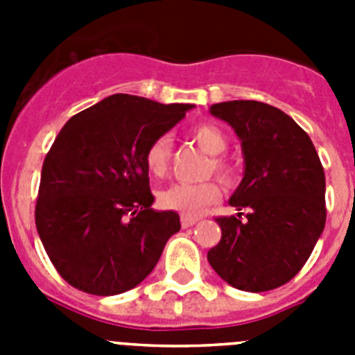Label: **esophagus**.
Segmentation results:
<instances>
[{"label": "esophagus", "instance_id": "1", "mask_svg": "<svg viewBox=\"0 0 355 355\" xmlns=\"http://www.w3.org/2000/svg\"><path fill=\"white\" fill-rule=\"evenodd\" d=\"M199 220V218H197V216H181V225H183L184 229L187 227H192L193 224H196V222Z\"/></svg>", "mask_w": 355, "mask_h": 355}]
</instances>
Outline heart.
Returning <instances> with one entry per match:
<instances>
[{
  "label": "heart",
  "instance_id": "heart-1",
  "mask_svg": "<svg viewBox=\"0 0 355 355\" xmlns=\"http://www.w3.org/2000/svg\"><path fill=\"white\" fill-rule=\"evenodd\" d=\"M192 139L199 144L202 150L211 155L208 163V172H215L222 180H231L233 178V167L229 165L224 158L225 149H227V137L220 128L215 124H197L192 130ZM172 156V140L168 135H159L144 155V163L153 178H163L167 174L168 165H171ZM222 190L216 181H205V183H175L172 187L165 188L158 193V202L162 208L172 209L184 216H199L205 211L206 206L213 205L220 199Z\"/></svg>",
  "mask_w": 355,
  "mask_h": 355
}]
</instances>
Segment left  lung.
<instances>
[{"label":"left lung","mask_w":355,"mask_h":355,"mask_svg":"<svg viewBox=\"0 0 355 355\" xmlns=\"http://www.w3.org/2000/svg\"><path fill=\"white\" fill-rule=\"evenodd\" d=\"M241 140L245 174L218 216L222 238L208 261L241 291H268L299 274L325 227V174L311 139L284 112L259 101L209 108Z\"/></svg>","instance_id":"1"}]
</instances>
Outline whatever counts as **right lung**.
<instances>
[{"instance_id": "add662e5", "label": "right lung", "mask_w": 355, "mask_h": 355, "mask_svg": "<svg viewBox=\"0 0 355 355\" xmlns=\"http://www.w3.org/2000/svg\"><path fill=\"white\" fill-rule=\"evenodd\" d=\"M190 108L114 94L65 122L44 158L35 225L71 286L119 295L153 272L181 224L150 208L144 155Z\"/></svg>"}]
</instances>
